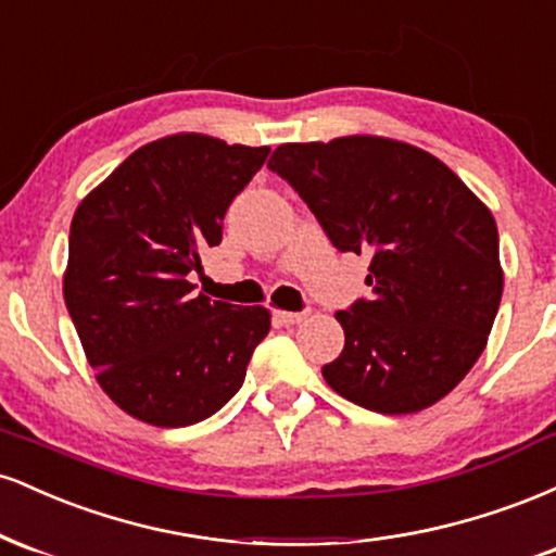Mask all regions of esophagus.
<instances>
[{
	"instance_id": "1",
	"label": "esophagus",
	"mask_w": 556,
	"mask_h": 556,
	"mask_svg": "<svg viewBox=\"0 0 556 556\" xmlns=\"http://www.w3.org/2000/svg\"><path fill=\"white\" fill-rule=\"evenodd\" d=\"M277 321L285 324V327H295V324H300L305 318V314H290V311H277Z\"/></svg>"
}]
</instances>
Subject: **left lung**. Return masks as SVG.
Instances as JSON below:
<instances>
[{
  "instance_id": "left-lung-1",
  "label": "left lung",
  "mask_w": 556,
  "mask_h": 556,
  "mask_svg": "<svg viewBox=\"0 0 556 556\" xmlns=\"http://www.w3.org/2000/svg\"><path fill=\"white\" fill-rule=\"evenodd\" d=\"M285 177L344 253L371 256V300L340 311L344 350L321 368L355 405L407 416L452 392L500 311V235L486 203L444 162L384 136L282 143Z\"/></svg>"
}]
</instances>
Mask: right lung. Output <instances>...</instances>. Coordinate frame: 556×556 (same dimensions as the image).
Masks as SVG:
<instances>
[{"label":"right lung","mask_w":556,"mask_h":556,"mask_svg":"<svg viewBox=\"0 0 556 556\" xmlns=\"http://www.w3.org/2000/svg\"><path fill=\"white\" fill-rule=\"evenodd\" d=\"M266 156L269 146L177 132L132 151L75 208L65 305L96 381L127 416L198 424L245 381L271 314L193 292L188 274L219 245L227 206Z\"/></svg>","instance_id":"add662e5"}]
</instances>
